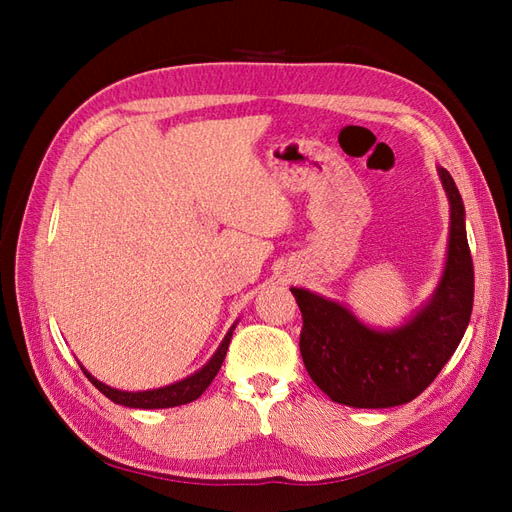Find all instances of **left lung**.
Wrapping results in <instances>:
<instances>
[{
	"mask_svg": "<svg viewBox=\"0 0 512 512\" xmlns=\"http://www.w3.org/2000/svg\"><path fill=\"white\" fill-rule=\"evenodd\" d=\"M451 205L444 273L431 299L397 329L378 331L342 303L290 288L303 316L301 356L309 378L337 404L393 408L408 404L436 380L468 329L474 265L466 209L446 168H438Z\"/></svg>",
	"mask_w": 512,
	"mask_h": 512,
	"instance_id": "1",
	"label": "left lung"
}]
</instances>
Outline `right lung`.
I'll return each instance as SVG.
<instances>
[{"label": "right lung", "mask_w": 512, "mask_h": 512, "mask_svg": "<svg viewBox=\"0 0 512 512\" xmlns=\"http://www.w3.org/2000/svg\"><path fill=\"white\" fill-rule=\"evenodd\" d=\"M237 322L232 324L230 331L226 333V337L222 339V344L215 350V354L211 359L200 367L196 374L183 378L175 384H168L162 386V389H151V391H138V393H130V391H119V389H111V386H106L104 382L96 380L94 376L89 374V371L81 365V369L85 371V376L89 378V382L96 386V389L106 395L111 401L119 406H128V408H143V410H153V408H175V406H183V404H190V401L198 399L207 391V386L213 382V378L218 376V371L224 363V356L230 344V337L232 331H235Z\"/></svg>", "instance_id": "add662e5"}]
</instances>
